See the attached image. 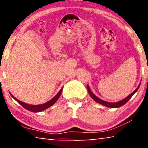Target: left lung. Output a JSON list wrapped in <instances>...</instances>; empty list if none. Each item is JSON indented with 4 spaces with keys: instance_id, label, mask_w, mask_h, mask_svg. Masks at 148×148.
<instances>
[{
    "instance_id": "1",
    "label": "left lung",
    "mask_w": 148,
    "mask_h": 148,
    "mask_svg": "<svg viewBox=\"0 0 148 148\" xmlns=\"http://www.w3.org/2000/svg\"><path fill=\"white\" fill-rule=\"evenodd\" d=\"M140 84H139V85L138 86V87H137V88L136 89V90H135L133 92L131 93L130 95H129V96H127L126 98L123 99V100L119 101V102H106V101L101 100L100 98H99L98 97H97L96 95L94 94V93H93L92 91H91L90 87H89L88 85V90L89 94H90V96H91V98H92L93 100L95 101V102H98L100 104L104 105V106H105L110 107V108H119V107H121V106H123V105L126 104V103L128 102L129 100H130L131 97L133 96V94H135V93L137 92V91L138 90L139 86H140Z\"/></svg>"
}]
</instances>
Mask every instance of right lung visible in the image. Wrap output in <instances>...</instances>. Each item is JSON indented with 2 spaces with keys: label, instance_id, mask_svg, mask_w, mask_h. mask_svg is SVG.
I'll use <instances>...</instances> for the list:
<instances>
[{
  "label": "right lung",
  "instance_id": "add662e5",
  "mask_svg": "<svg viewBox=\"0 0 148 148\" xmlns=\"http://www.w3.org/2000/svg\"><path fill=\"white\" fill-rule=\"evenodd\" d=\"M62 88L60 89V90L58 92V94H56V96L52 99V100L48 101V102L45 103V104H40V105H31V104H26V103H25V102H21V101L17 100V99L15 97H14L13 95L11 94V93H10V94H11L12 98H13L14 99H15V100L17 101V102L19 103V104H21L24 108L26 109V110H29V111H31V112H41V111L46 110V108H49V107L51 106L52 105H53L54 103L57 101L58 99L59 98L60 94H61V93H62Z\"/></svg>",
  "mask_w": 148,
  "mask_h": 148
}]
</instances>
